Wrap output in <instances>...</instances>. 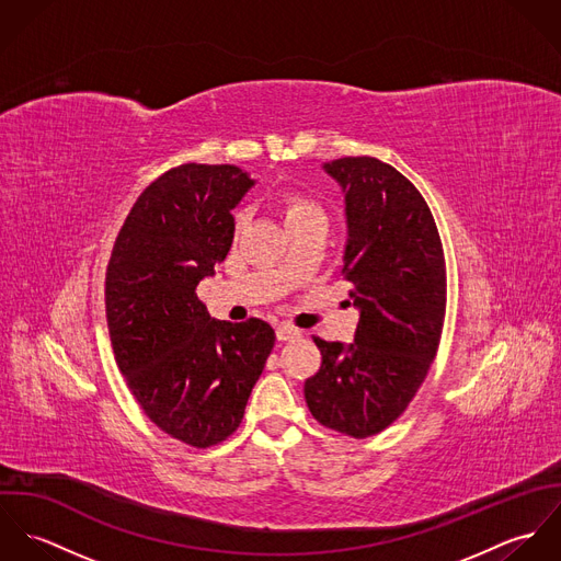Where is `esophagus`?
Returning <instances> with one entry per match:
<instances>
[{"mask_svg":"<svg viewBox=\"0 0 561 561\" xmlns=\"http://www.w3.org/2000/svg\"><path fill=\"white\" fill-rule=\"evenodd\" d=\"M296 336H300V332L296 328H291L287 323H278V328H276V339L278 341H294Z\"/></svg>","mask_w":561,"mask_h":561,"instance_id":"obj_1","label":"esophagus"}]
</instances>
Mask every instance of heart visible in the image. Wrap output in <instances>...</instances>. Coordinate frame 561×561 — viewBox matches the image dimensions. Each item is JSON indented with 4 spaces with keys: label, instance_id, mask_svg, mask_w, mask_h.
<instances>
[{
    "label": "heart",
    "instance_id": "b5f03b06",
    "mask_svg": "<svg viewBox=\"0 0 561 561\" xmlns=\"http://www.w3.org/2000/svg\"><path fill=\"white\" fill-rule=\"evenodd\" d=\"M278 214L283 216L287 229H296L302 225H311V222H320L325 225V211L320 203L307 194L300 192H287L278 198L276 203Z\"/></svg>",
    "mask_w": 561,
    "mask_h": 561
}]
</instances>
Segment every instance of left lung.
<instances>
[{"instance_id":"1","label":"left lung","mask_w":561,"mask_h":561,"mask_svg":"<svg viewBox=\"0 0 561 561\" xmlns=\"http://www.w3.org/2000/svg\"><path fill=\"white\" fill-rule=\"evenodd\" d=\"M323 168L345 192L341 274L360 320L350 345L313 336L321 367L305 382V400L323 427L367 438L408 408L436 356L445 254L425 198L391 163L363 156Z\"/></svg>"}]
</instances>
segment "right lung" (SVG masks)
Listing matches in <instances>:
<instances>
[{
    "instance_id": "add662e5",
    "label": "right lung",
    "mask_w": 561,
    "mask_h": 561,
    "mask_svg": "<svg viewBox=\"0 0 561 561\" xmlns=\"http://www.w3.org/2000/svg\"><path fill=\"white\" fill-rule=\"evenodd\" d=\"M254 181L231 163H181L134 203L105 272L116 365L168 436L207 449L243 419L276 334L267 321L209 318L196 296L231 250V209Z\"/></svg>"
}]
</instances>
